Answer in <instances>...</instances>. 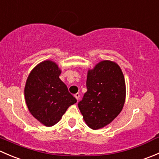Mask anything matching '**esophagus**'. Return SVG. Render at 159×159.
Masks as SVG:
<instances>
[{"label": "esophagus", "instance_id": "obj_1", "mask_svg": "<svg viewBox=\"0 0 159 159\" xmlns=\"http://www.w3.org/2000/svg\"><path fill=\"white\" fill-rule=\"evenodd\" d=\"M75 98L77 99V101H78V99H79V97H80V94H78V93H77V94H75Z\"/></svg>", "mask_w": 159, "mask_h": 159}]
</instances>
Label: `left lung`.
<instances>
[{
	"label": "left lung",
	"mask_w": 159,
	"mask_h": 159,
	"mask_svg": "<svg viewBox=\"0 0 159 159\" xmlns=\"http://www.w3.org/2000/svg\"><path fill=\"white\" fill-rule=\"evenodd\" d=\"M87 92L78 108L87 125L93 130L109 125L120 114L125 102L124 75L115 61L104 60L88 70Z\"/></svg>",
	"instance_id": "8db88e82"
}]
</instances>
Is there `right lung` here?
<instances>
[{"mask_svg": "<svg viewBox=\"0 0 159 159\" xmlns=\"http://www.w3.org/2000/svg\"><path fill=\"white\" fill-rule=\"evenodd\" d=\"M61 73L55 62L44 61L31 70L25 84V102L30 113L47 127L57 124L68 107L77 102L59 78Z\"/></svg>", "mask_w": 159, "mask_h": 159, "instance_id": "add662e5", "label": "right lung"}]
</instances>
